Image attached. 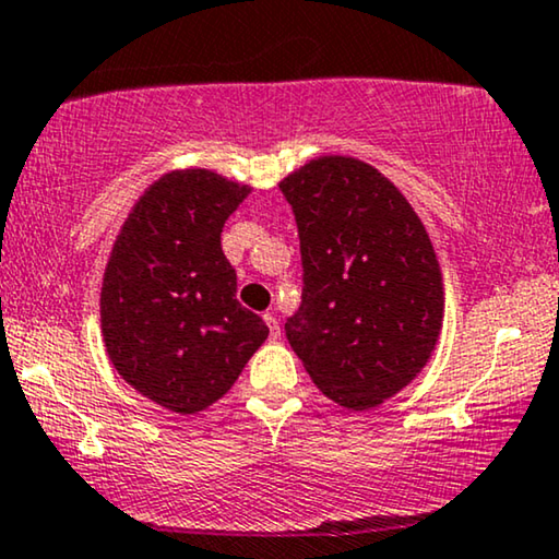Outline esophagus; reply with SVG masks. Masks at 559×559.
<instances>
[{
	"label": "esophagus",
	"instance_id": "esophagus-1",
	"mask_svg": "<svg viewBox=\"0 0 559 559\" xmlns=\"http://www.w3.org/2000/svg\"><path fill=\"white\" fill-rule=\"evenodd\" d=\"M264 323L270 325V341H280V320H277V316H274V312H264Z\"/></svg>",
	"mask_w": 559,
	"mask_h": 559
}]
</instances>
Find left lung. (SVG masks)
I'll return each instance as SVG.
<instances>
[{
  "instance_id": "obj_1",
  "label": "left lung",
  "mask_w": 559,
  "mask_h": 559,
  "mask_svg": "<svg viewBox=\"0 0 559 559\" xmlns=\"http://www.w3.org/2000/svg\"><path fill=\"white\" fill-rule=\"evenodd\" d=\"M280 190L302 257L289 346L341 407H377L425 369L440 338L445 297L430 236L400 188L356 157L310 159Z\"/></svg>"
}]
</instances>
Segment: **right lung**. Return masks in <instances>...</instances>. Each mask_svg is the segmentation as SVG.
<instances>
[{
	"mask_svg": "<svg viewBox=\"0 0 559 559\" xmlns=\"http://www.w3.org/2000/svg\"><path fill=\"white\" fill-rule=\"evenodd\" d=\"M249 190L201 167L163 175L134 203L106 264L109 361L178 415L221 400L270 335L236 300V272L221 249L226 218Z\"/></svg>",
	"mask_w": 559,
	"mask_h": 559,
	"instance_id": "add662e5",
	"label": "right lung"
}]
</instances>
